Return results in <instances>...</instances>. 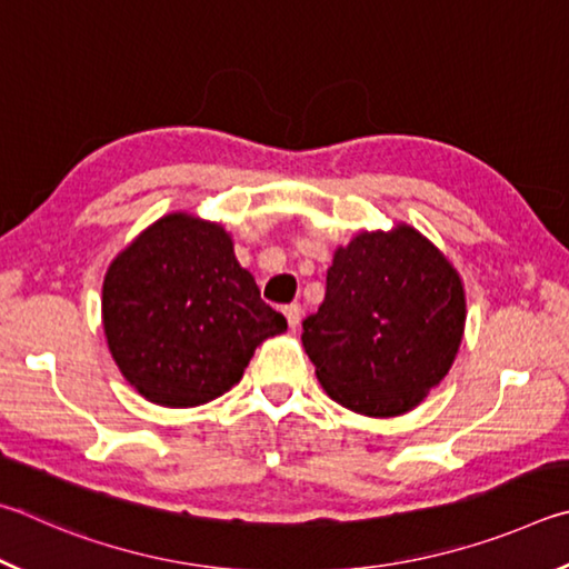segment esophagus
<instances>
[{"mask_svg": "<svg viewBox=\"0 0 569 569\" xmlns=\"http://www.w3.org/2000/svg\"><path fill=\"white\" fill-rule=\"evenodd\" d=\"M282 312L287 317V325H290V327L300 325V320H302V307L300 305H287Z\"/></svg>", "mask_w": 569, "mask_h": 569, "instance_id": "obj_1", "label": "esophagus"}]
</instances>
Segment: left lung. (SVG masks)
<instances>
[{"label":"left lung","mask_w":569,"mask_h":569,"mask_svg":"<svg viewBox=\"0 0 569 569\" xmlns=\"http://www.w3.org/2000/svg\"><path fill=\"white\" fill-rule=\"evenodd\" d=\"M462 330L465 290L455 267L402 224L337 249L325 302L302 322V345L335 402L392 417L440 385Z\"/></svg>","instance_id":"1"}]
</instances>
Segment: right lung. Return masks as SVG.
I'll list each match as a JSON object with an SVG mask.
<instances>
[{"instance_id": "add662e5", "label": "right lung", "mask_w": 569, "mask_h": 569, "mask_svg": "<svg viewBox=\"0 0 569 569\" xmlns=\"http://www.w3.org/2000/svg\"><path fill=\"white\" fill-rule=\"evenodd\" d=\"M102 320L127 382L164 407L224 395L257 345L287 330L224 229L189 214L162 217L109 264Z\"/></svg>"}]
</instances>
